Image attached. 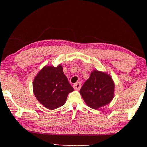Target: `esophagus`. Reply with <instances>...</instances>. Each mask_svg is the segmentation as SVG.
Instances as JSON below:
<instances>
[{
    "mask_svg": "<svg viewBox=\"0 0 147 147\" xmlns=\"http://www.w3.org/2000/svg\"><path fill=\"white\" fill-rule=\"evenodd\" d=\"M82 87V83L80 82H78L75 83L73 85V88L75 89H80Z\"/></svg>",
    "mask_w": 147,
    "mask_h": 147,
    "instance_id": "34e87169",
    "label": "esophagus"
}]
</instances>
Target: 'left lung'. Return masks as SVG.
<instances>
[{"mask_svg": "<svg viewBox=\"0 0 147 147\" xmlns=\"http://www.w3.org/2000/svg\"><path fill=\"white\" fill-rule=\"evenodd\" d=\"M114 84L111 76L94 70L80 90L87 105L98 109L110 102L113 97Z\"/></svg>", "mask_w": 147, "mask_h": 147, "instance_id": "8db88e82", "label": "left lung"}]
</instances>
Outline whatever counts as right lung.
Listing matches in <instances>:
<instances>
[{
	"label": "right lung",
	"instance_id": "add662e5",
	"mask_svg": "<svg viewBox=\"0 0 147 147\" xmlns=\"http://www.w3.org/2000/svg\"><path fill=\"white\" fill-rule=\"evenodd\" d=\"M33 90L39 102L47 108L54 109L65 103L69 93L74 89L59 65L57 67L42 69L34 80Z\"/></svg>",
	"mask_w": 147,
	"mask_h": 147
}]
</instances>
